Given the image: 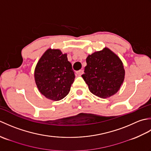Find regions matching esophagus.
<instances>
[{"label": "esophagus", "mask_w": 151, "mask_h": 151, "mask_svg": "<svg viewBox=\"0 0 151 151\" xmlns=\"http://www.w3.org/2000/svg\"><path fill=\"white\" fill-rule=\"evenodd\" d=\"M76 74H77V75H82L83 73H84V70H82V69H81V70H78V71H76Z\"/></svg>", "instance_id": "obj_1"}]
</instances>
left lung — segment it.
I'll list each match as a JSON object with an SVG mask.
<instances>
[{
    "label": "left lung",
    "instance_id": "1",
    "mask_svg": "<svg viewBox=\"0 0 151 151\" xmlns=\"http://www.w3.org/2000/svg\"><path fill=\"white\" fill-rule=\"evenodd\" d=\"M86 63L82 76L93 94L106 99L119 90L125 72L123 62L116 54L104 48L89 55Z\"/></svg>",
    "mask_w": 151,
    "mask_h": 151
}]
</instances>
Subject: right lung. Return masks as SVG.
I'll list each match as a JSON object with an SVG mask.
<instances>
[{"mask_svg": "<svg viewBox=\"0 0 151 151\" xmlns=\"http://www.w3.org/2000/svg\"><path fill=\"white\" fill-rule=\"evenodd\" d=\"M34 78L41 94L50 100L60 101L68 95L75 76L67 54L49 49L38 61Z\"/></svg>", "mask_w": 151, "mask_h": 151, "instance_id": "add662e5", "label": "right lung"}]
</instances>
